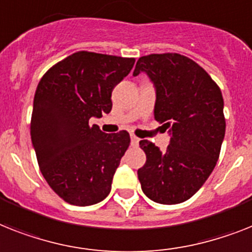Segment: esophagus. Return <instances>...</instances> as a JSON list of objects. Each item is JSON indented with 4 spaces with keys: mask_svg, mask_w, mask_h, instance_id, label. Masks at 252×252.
Listing matches in <instances>:
<instances>
[{
    "mask_svg": "<svg viewBox=\"0 0 252 252\" xmlns=\"http://www.w3.org/2000/svg\"><path fill=\"white\" fill-rule=\"evenodd\" d=\"M139 141H140V139L134 136V135H131V145H132V147H138Z\"/></svg>",
    "mask_w": 252,
    "mask_h": 252,
    "instance_id": "esophagus-1",
    "label": "esophagus"
}]
</instances>
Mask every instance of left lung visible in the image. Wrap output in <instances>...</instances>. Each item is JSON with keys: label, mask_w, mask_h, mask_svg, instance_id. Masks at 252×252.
Returning a JSON list of instances; mask_svg holds the SVG:
<instances>
[{"label": "left lung", "mask_w": 252, "mask_h": 252, "mask_svg": "<svg viewBox=\"0 0 252 252\" xmlns=\"http://www.w3.org/2000/svg\"><path fill=\"white\" fill-rule=\"evenodd\" d=\"M155 86V118L168 127L170 144L162 152L141 140L147 155L138 170L141 189L162 205L189 199L213 172L225 135L224 100L218 85L202 66L179 54H152L138 60Z\"/></svg>", "instance_id": "left-lung-1"}]
</instances>
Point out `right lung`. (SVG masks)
<instances>
[{
    "label": "right lung",
    "instance_id": "obj_1",
    "mask_svg": "<svg viewBox=\"0 0 252 252\" xmlns=\"http://www.w3.org/2000/svg\"><path fill=\"white\" fill-rule=\"evenodd\" d=\"M134 63L78 51L50 68L37 86L31 140L47 184L70 205H94L111 192L130 135L105 134L89 121L111 112L112 91Z\"/></svg>",
    "mask_w": 252,
    "mask_h": 252
}]
</instances>
